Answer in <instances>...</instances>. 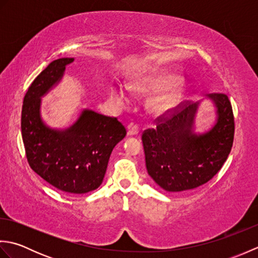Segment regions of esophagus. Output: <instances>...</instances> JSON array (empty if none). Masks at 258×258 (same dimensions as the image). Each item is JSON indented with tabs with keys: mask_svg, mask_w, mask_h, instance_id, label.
Returning <instances> with one entry per match:
<instances>
[{
	"mask_svg": "<svg viewBox=\"0 0 258 258\" xmlns=\"http://www.w3.org/2000/svg\"><path fill=\"white\" fill-rule=\"evenodd\" d=\"M139 132H140V127H139L138 124H131V125L128 126V132H127V134H128L130 136L139 134Z\"/></svg>",
	"mask_w": 258,
	"mask_h": 258,
	"instance_id": "obj_1",
	"label": "esophagus"
}]
</instances>
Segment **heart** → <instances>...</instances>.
<instances>
[{"label": "heart", "instance_id": "obj_1", "mask_svg": "<svg viewBox=\"0 0 258 258\" xmlns=\"http://www.w3.org/2000/svg\"><path fill=\"white\" fill-rule=\"evenodd\" d=\"M174 79V74L169 73L167 71H161V72H155L147 76L144 80L139 82L138 84L134 85V90L139 93H147L153 92L156 90L162 89L165 86L168 82H171ZM115 100L119 103H123L125 100L124 93L119 89H115L112 92ZM180 95V86L178 84H174L167 90L162 92L156 97L152 100L150 107L154 113L156 114H163L169 111L176 102L178 101V97Z\"/></svg>", "mask_w": 258, "mask_h": 258}]
</instances>
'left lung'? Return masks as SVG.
<instances>
[{
    "instance_id": "left-lung-1",
    "label": "left lung",
    "mask_w": 258,
    "mask_h": 258,
    "mask_svg": "<svg viewBox=\"0 0 258 258\" xmlns=\"http://www.w3.org/2000/svg\"><path fill=\"white\" fill-rule=\"evenodd\" d=\"M208 97L217 107V122L208 133L193 134L197 104L184 101L157 116L156 127L142 134L147 172L163 189L177 193L207 183L231 153L235 131L231 101L224 93Z\"/></svg>"
}]
</instances>
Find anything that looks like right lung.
Here are the masks:
<instances>
[{"instance_id":"add662e5","label":"right lung","mask_w":258,"mask_h":258,"mask_svg":"<svg viewBox=\"0 0 258 258\" xmlns=\"http://www.w3.org/2000/svg\"><path fill=\"white\" fill-rule=\"evenodd\" d=\"M73 61L69 57L55 59L32 82L23 100L21 130L33 171L65 193L84 194L102 184L111 153L124 139L126 130L116 117L87 109L65 131L43 124L40 97L59 81L65 67Z\"/></svg>"}]
</instances>
